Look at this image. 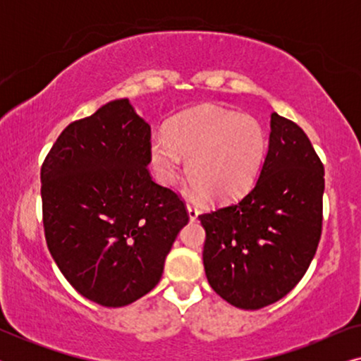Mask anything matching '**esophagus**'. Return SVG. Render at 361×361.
<instances>
[{"label":"esophagus","instance_id":"obj_1","mask_svg":"<svg viewBox=\"0 0 361 361\" xmlns=\"http://www.w3.org/2000/svg\"><path fill=\"white\" fill-rule=\"evenodd\" d=\"M187 214H189V219L190 220H195L197 216H199V214H200L199 207H197L195 204H187Z\"/></svg>","mask_w":361,"mask_h":361}]
</instances>
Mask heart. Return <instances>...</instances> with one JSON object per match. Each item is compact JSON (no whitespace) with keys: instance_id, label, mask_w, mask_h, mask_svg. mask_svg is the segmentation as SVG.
Instances as JSON below:
<instances>
[{"instance_id":"1","label":"heart","mask_w":361,"mask_h":361,"mask_svg":"<svg viewBox=\"0 0 361 361\" xmlns=\"http://www.w3.org/2000/svg\"><path fill=\"white\" fill-rule=\"evenodd\" d=\"M268 137L253 116L205 105L176 116L167 133L156 131L149 141L156 179L174 184L184 159L195 190L210 200L230 202L246 194L263 166Z\"/></svg>"}]
</instances>
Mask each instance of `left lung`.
Returning a JSON list of instances; mask_svg holds the SVG:
<instances>
[{"label":"left lung","instance_id":"8db88e82","mask_svg":"<svg viewBox=\"0 0 361 361\" xmlns=\"http://www.w3.org/2000/svg\"><path fill=\"white\" fill-rule=\"evenodd\" d=\"M324 166L309 137L271 113L269 146L253 189L199 215L209 284L240 309L274 304L295 288L322 233Z\"/></svg>","mask_w":361,"mask_h":361}]
</instances>
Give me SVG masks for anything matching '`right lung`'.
Listing matches in <instances>:
<instances>
[{
  "label": "right lung",
  "mask_w": 361,
  "mask_h": 361,
  "mask_svg": "<svg viewBox=\"0 0 361 361\" xmlns=\"http://www.w3.org/2000/svg\"><path fill=\"white\" fill-rule=\"evenodd\" d=\"M151 126L128 98L61 133L41 169L47 248L83 298L123 307L159 283L184 202L147 171Z\"/></svg>",
  "instance_id": "1"
}]
</instances>
